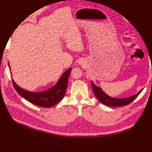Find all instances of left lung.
<instances>
[{
  "label": "left lung",
  "instance_id": "1",
  "mask_svg": "<svg viewBox=\"0 0 152 152\" xmlns=\"http://www.w3.org/2000/svg\"><path fill=\"white\" fill-rule=\"evenodd\" d=\"M90 83L96 98L102 103L109 107H121L129 104L139 95V94L143 90V88L140 90L139 92L134 94L132 96L125 97V98H114V97L108 96L100 87L96 86L92 81Z\"/></svg>",
  "mask_w": 152,
  "mask_h": 152
}]
</instances>
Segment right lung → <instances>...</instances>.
<instances>
[{"label":"right lung","instance_id":"right-lung-1","mask_svg":"<svg viewBox=\"0 0 152 152\" xmlns=\"http://www.w3.org/2000/svg\"><path fill=\"white\" fill-rule=\"evenodd\" d=\"M8 66L10 71L11 72L9 62ZM72 69V67L67 69L60 77L55 85L48 90L42 91V92H34L26 90L17 85L13 79H12L13 85L19 95L28 101L29 102L39 107L50 108L60 102L64 96L67 86L68 77ZM10 73L12 77V73L10 72Z\"/></svg>","mask_w":152,"mask_h":152}]
</instances>
